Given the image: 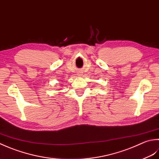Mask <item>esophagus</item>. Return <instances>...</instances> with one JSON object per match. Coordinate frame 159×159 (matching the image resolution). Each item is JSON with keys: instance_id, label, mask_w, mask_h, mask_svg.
Here are the masks:
<instances>
[{"instance_id": "obj_1", "label": "esophagus", "mask_w": 159, "mask_h": 159, "mask_svg": "<svg viewBox=\"0 0 159 159\" xmlns=\"http://www.w3.org/2000/svg\"><path fill=\"white\" fill-rule=\"evenodd\" d=\"M82 73H78V74H77V75H79V76H82Z\"/></svg>"}]
</instances>
